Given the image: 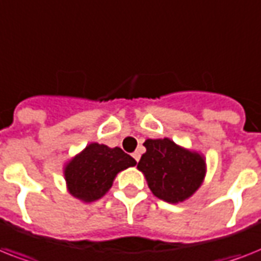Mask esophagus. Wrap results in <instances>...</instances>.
Here are the masks:
<instances>
[{
    "label": "esophagus",
    "instance_id": "esophagus-1",
    "mask_svg": "<svg viewBox=\"0 0 261 261\" xmlns=\"http://www.w3.org/2000/svg\"><path fill=\"white\" fill-rule=\"evenodd\" d=\"M133 157H134V160L138 163L139 161V157H141V154H139L138 151H135V153H133Z\"/></svg>",
    "mask_w": 261,
    "mask_h": 261
}]
</instances>
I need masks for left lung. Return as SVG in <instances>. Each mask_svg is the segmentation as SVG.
<instances>
[{"instance_id": "1", "label": "left lung", "mask_w": 261, "mask_h": 261, "mask_svg": "<svg viewBox=\"0 0 261 261\" xmlns=\"http://www.w3.org/2000/svg\"><path fill=\"white\" fill-rule=\"evenodd\" d=\"M138 163L154 196L168 203L186 200L202 186L206 161L202 154L178 146L169 138L146 139Z\"/></svg>"}]
</instances>
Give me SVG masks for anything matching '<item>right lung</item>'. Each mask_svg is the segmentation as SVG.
Wrapping results in <instances>:
<instances>
[{"label": "right lung", "mask_w": 261, "mask_h": 261, "mask_svg": "<svg viewBox=\"0 0 261 261\" xmlns=\"http://www.w3.org/2000/svg\"><path fill=\"white\" fill-rule=\"evenodd\" d=\"M135 161L120 147L90 143L65 167L67 190L85 203L94 202L107 194L120 171L134 167Z\"/></svg>", "instance_id": "obj_1"}]
</instances>
